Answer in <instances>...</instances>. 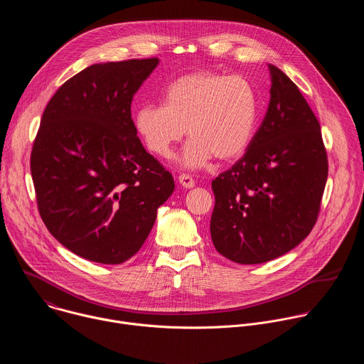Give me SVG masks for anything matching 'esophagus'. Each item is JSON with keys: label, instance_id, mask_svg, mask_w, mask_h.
I'll list each match as a JSON object with an SVG mask.
<instances>
[{"label": "esophagus", "instance_id": "esophagus-1", "mask_svg": "<svg viewBox=\"0 0 364 364\" xmlns=\"http://www.w3.org/2000/svg\"><path fill=\"white\" fill-rule=\"evenodd\" d=\"M178 183H180L183 187H186V188L194 187V180H193V177L188 176V174H180V176H178Z\"/></svg>", "mask_w": 364, "mask_h": 364}]
</instances>
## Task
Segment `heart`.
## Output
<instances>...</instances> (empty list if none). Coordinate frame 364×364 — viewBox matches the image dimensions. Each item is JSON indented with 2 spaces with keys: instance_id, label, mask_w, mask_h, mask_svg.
Wrapping results in <instances>:
<instances>
[{
  "instance_id": "1",
  "label": "heart",
  "mask_w": 364,
  "mask_h": 364,
  "mask_svg": "<svg viewBox=\"0 0 364 364\" xmlns=\"http://www.w3.org/2000/svg\"><path fill=\"white\" fill-rule=\"evenodd\" d=\"M163 97L164 105H142L134 115L135 129L152 154L170 155L186 128L191 136L181 159L186 167H201L213 155L232 161L247 149L259 105L247 77L196 72L171 82Z\"/></svg>"
}]
</instances>
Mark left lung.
<instances>
[{"instance_id": "1", "label": "left lung", "mask_w": 364, "mask_h": 364, "mask_svg": "<svg viewBox=\"0 0 364 364\" xmlns=\"http://www.w3.org/2000/svg\"><path fill=\"white\" fill-rule=\"evenodd\" d=\"M271 100L243 157L212 181L210 233L236 264L282 256L313 230L328 176L317 117L298 86L269 65Z\"/></svg>"}]
</instances>
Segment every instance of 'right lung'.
I'll use <instances>...</instances> for the list:
<instances>
[{"label":"right lung","instance_id":"right-lung-1","mask_svg":"<svg viewBox=\"0 0 364 364\" xmlns=\"http://www.w3.org/2000/svg\"><path fill=\"white\" fill-rule=\"evenodd\" d=\"M159 59L86 68L47 103L30 170L40 216L65 247L117 265L144 245L174 180L145 151L131 118L134 95Z\"/></svg>","mask_w":364,"mask_h":364}]
</instances>
